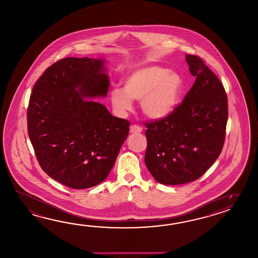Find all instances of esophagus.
<instances>
[{
    "instance_id": "1",
    "label": "esophagus",
    "mask_w": 258,
    "mask_h": 258,
    "mask_svg": "<svg viewBox=\"0 0 258 258\" xmlns=\"http://www.w3.org/2000/svg\"><path fill=\"white\" fill-rule=\"evenodd\" d=\"M142 128L140 126L137 125V124H134V125L130 127V133L132 134H138V133L142 132Z\"/></svg>"
}]
</instances>
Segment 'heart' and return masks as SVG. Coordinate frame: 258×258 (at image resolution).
<instances>
[{
    "label": "heart",
    "instance_id": "heart-1",
    "mask_svg": "<svg viewBox=\"0 0 258 258\" xmlns=\"http://www.w3.org/2000/svg\"><path fill=\"white\" fill-rule=\"evenodd\" d=\"M123 90L115 88L109 97L117 112L132 110L133 100H140L145 115L153 120L167 118L178 107L185 89L178 72L164 67H143L127 74L121 81Z\"/></svg>",
    "mask_w": 258,
    "mask_h": 258
}]
</instances>
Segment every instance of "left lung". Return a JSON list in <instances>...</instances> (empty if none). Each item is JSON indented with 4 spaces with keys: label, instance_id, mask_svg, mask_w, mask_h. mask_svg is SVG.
<instances>
[{
    "label": "left lung",
    "instance_id": "left-lung-1",
    "mask_svg": "<svg viewBox=\"0 0 258 258\" xmlns=\"http://www.w3.org/2000/svg\"><path fill=\"white\" fill-rule=\"evenodd\" d=\"M196 77L173 113L146 123L145 163L157 182L181 185L200 178L221 153L228 121V96L216 74L197 55L186 54Z\"/></svg>",
    "mask_w": 258,
    "mask_h": 258
}]
</instances>
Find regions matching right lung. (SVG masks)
<instances>
[{"instance_id": "obj_1", "label": "right lung", "mask_w": 258, "mask_h": 258, "mask_svg": "<svg viewBox=\"0 0 258 258\" xmlns=\"http://www.w3.org/2000/svg\"><path fill=\"white\" fill-rule=\"evenodd\" d=\"M105 60L66 57L43 72L28 108L37 160L53 179L74 189L100 184L113 167L130 122L87 98L105 97Z\"/></svg>"}]
</instances>
